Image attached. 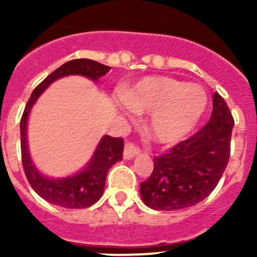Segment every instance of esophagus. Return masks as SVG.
I'll return each instance as SVG.
<instances>
[{
	"label": "esophagus",
	"instance_id": "esophagus-1",
	"mask_svg": "<svg viewBox=\"0 0 257 257\" xmlns=\"http://www.w3.org/2000/svg\"><path fill=\"white\" fill-rule=\"evenodd\" d=\"M141 153V150L138 149V148L136 147L134 144L132 143H128L125 145V148H124V152H123V158L125 160H129V159H133L134 157H137V155Z\"/></svg>",
	"mask_w": 257,
	"mask_h": 257
}]
</instances>
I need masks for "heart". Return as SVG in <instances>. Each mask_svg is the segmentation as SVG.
Listing matches in <instances>:
<instances>
[{
	"label": "heart",
	"mask_w": 257,
	"mask_h": 257,
	"mask_svg": "<svg viewBox=\"0 0 257 257\" xmlns=\"http://www.w3.org/2000/svg\"><path fill=\"white\" fill-rule=\"evenodd\" d=\"M123 99L134 112L150 113V134L159 144L185 138L208 105V95L200 85L169 77H147L125 90Z\"/></svg>",
	"instance_id": "b5f03b06"
}]
</instances>
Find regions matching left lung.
Masks as SVG:
<instances>
[{
  "instance_id": "left-lung-1",
  "label": "left lung",
  "mask_w": 257,
  "mask_h": 257,
  "mask_svg": "<svg viewBox=\"0 0 257 257\" xmlns=\"http://www.w3.org/2000/svg\"><path fill=\"white\" fill-rule=\"evenodd\" d=\"M234 119L215 92L208 124L167 154L154 158V170L141 184L148 208L173 211L196 205L215 189L230 157Z\"/></svg>"
}]
</instances>
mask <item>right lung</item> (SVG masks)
<instances>
[{"label": "right lung", "mask_w": 257, "mask_h": 257, "mask_svg": "<svg viewBox=\"0 0 257 257\" xmlns=\"http://www.w3.org/2000/svg\"><path fill=\"white\" fill-rule=\"evenodd\" d=\"M110 67L92 59H73L66 62L36 88L28 99L20 123L21 154L22 164L28 183L33 190L49 204L66 209H83L97 203L104 191L105 178L113 164L121 160L124 142L121 138L103 136L87 164L74 174L61 178H51L43 174L33 163L27 141V125L30 113L38 98L57 79L67 76H82L98 83L105 76Z\"/></svg>", "instance_id": "obj_1"}]
</instances>
